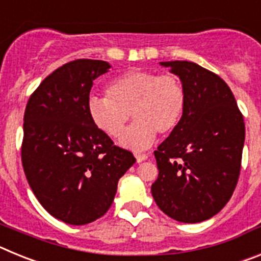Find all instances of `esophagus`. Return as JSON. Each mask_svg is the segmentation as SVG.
Wrapping results in <instances>:
<instances>
[{"label":"esophagus","mask_w":261,"mask_h":261,"mask_svg":"<svg viewBox=\"0 0 261 261\" xmlns=\"http://www.w3.org/2000/svg\"><path fill=\"white\" fill-rule=\"evenodd\" d=\"M147 156H149L147 154H136V161H137V163H141L146 161Z\"/></svg>","instance_id":"obj_1"}]
</instances>
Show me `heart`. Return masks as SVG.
Listing matches in <instances>:
<instances>
[{
  "label": "heart",
  "instance_id": "1",
  "mask_svg": "<svg viewBox=\"0 0 261 261\" xmlns=\"http://www.w3.org/2000/svg\"><path fill=\"white\" fill-rule=\"evenodd\" d=\"M186 106V87L176 74L142 69L117 75L107 85V95L87 100L93 124L112 138L120 137L132 112L136 121L123 135L121 145L135 150L150 146L156 133L174 132Z\"/></svg>",
  "mask_w": 261,
  "mask_h": 261
}]
</instances>
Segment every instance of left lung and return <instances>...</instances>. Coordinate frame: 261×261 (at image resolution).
Segmentation results:
<instances>
[{"label":"left lung","instance_id":"left-lung-1","mask_svg":"<svg viewBox=\"0 0 261 261\" xmlns=\"http://www.w3.org/2000/svg\"><path fill=\"white\" fill-rule=\"evenodd\" d=\"M161 64L181 80L187 106L179 126L154 151L159 174L151 195L168 217L201 222L227 204L238 183L243 115L216 73L191 61Z\"/></svg>","mask_w":261,"mask_h":261}]
</instances>
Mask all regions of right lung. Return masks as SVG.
Listing matches in <instances>:
<instances>
[{
    "instance_id": "obj_1",
    "label": "right lung",
    "mask_w": 261,
    "mask_h": 261,
    "mask_svg": "<svg viewBox=\"0 0 261 261\" xmlns=\"http://www.w3.org/2000/svg\"><path fill=\"white\" fill-rule=\"evenodd\" d=\"M100 60L66 62L43 80L24 111L20 156L43 208L69 225H86L110 209L117 181L136 162L93 124L87 100Z\"/></svg>"
}]
</instances>
